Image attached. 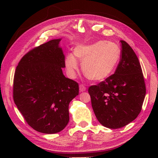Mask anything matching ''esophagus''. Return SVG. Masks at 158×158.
I'll use <instances>...</instances> for the list:
<instances>
[{
  "label": "esophagus",
  "instance_id": "esophagus-1",
  "mask_svg": "<svg viewBox=\"0 0 158 158\" xmlns=\"http://www.w3.org/2000/svg\"><path fill=\"white\" fill-rule=\"evenodd\" d=\"M86 90V88L85 86L83 84H81L79 85V91L81 92H85Z\"/></svg>",
  "mask_w": 158,
  "mask_h": 158
}]
</instances>
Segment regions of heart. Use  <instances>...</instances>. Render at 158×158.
<instances>
[{
    "label": "heart",
    "mask_w": 158,
    "mask_h": 158,
    "mask_svg": "<svg viewBox=\"0 0 158 158\" xmlns=\"http://www.w3.org/2000/svg\"><path fill=\"white\" fill-rule=\"evenodd\" d=\"M74 54L66 56L65 65L69 75L73 77L79 64L86 77L95 81H103L113 73L121 57V49L116 43L99 41L89 45H79L74 49Z\"/></svg>",
    "instance_id": "1"
}]
</instances>
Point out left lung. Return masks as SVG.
I'll return each mask as SVG.
<instances>
[{
  "instance_id": "obj_1",
  "label": "left lung",
  "mask_w": 158,
  "mask_h": 158,
  "mask_svg": "<svg viewBox=\"0 0 158 158\" xmlns=\"http://www.w3.org/2000/svg\"><path fill=\"white\" fill-rule=\"evenodd\" d=\"M120 42L122 54L115 73L88 89L97 119L110 129L120 128L135 120L141 110L146 94L136 53L126 41Z\"/></svg>"
}]
</instances>
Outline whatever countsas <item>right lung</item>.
<instances>
[{
	"label": "right lung",
	"instance_id": "obj_1",
	"mask_svg": "<svg viewBox=\"0 0 158 158\" xmlns=\"http://www.w3.org/2000/svg\"><path fill=\"white\" fill-rule=\"evenodd\" d=\"M53 39L28 52L16 67L13 100L28 125L37 132L55 134L69 122V106L79 85L64 75L65 58Z\"/></svg>",
	"mask_w": 158,
	"mask_h": 158
}]
</instances>
